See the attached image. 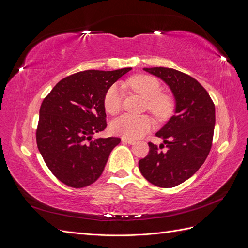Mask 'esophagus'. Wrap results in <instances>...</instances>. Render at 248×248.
Segmentation results:
<instances>
[{
	"mask_svg": "<svg viewBox=\"0 0 248 248\" xmlns=\"http://www.w3.org/2000/svg\"><path fill=\"white\" fill-rule=\"evenodd\" d=\"M122 142H125V144H129V145H133L136 141H134V140H131V139L122 138Z\"/></svg>",
	"mask_w": 248,
	"mask_h": 248,
	"instance_id": "1",
	"label": "esophagus"
}]
</instances>
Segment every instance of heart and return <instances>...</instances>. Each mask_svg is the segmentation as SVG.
<instances>
[{
  "mask_svg": "<svg viewBox=\"0 0 248 248\" xmlns=\"http://www.w3.org/2000/svg\"><path fill=\"white\" fill-rule=\"evenodd\" d=\"M133 91L146 99L145 109L158 119L167 118L171 110V100L166 94L161 93V86L155 78L140 74L127 80ZM103 106L108 112L115 115L122 108V89L119 84L111 85L103 97ZM153 119L147 115L136 117L124 114L112 120L111 132L126 139H138L151 130Z\"/></svg>",
  "mask_w": 248,
  "mask_h": 248,
  "instance_id": "b5f03b06",
  "label": "heart"
}]
</instances>
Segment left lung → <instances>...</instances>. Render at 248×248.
Wrapping results in <instances>:
<instances>
[{
	"label": "left lung",
	"instance_id": "obj_1",
	"mask_svg": "<svg viewBox=\"0 0 248 248\" xmlns=\"http://www.w3.org/2000/svg\"><path fill=\"white\" fill-rule=\"evenodd\" d=\"M144 69L169 85L176 110L156 133L167 151H160L163 144L157 147L149 141V153L139 161V168L150 183L170 188L189 179L205 162L212 147L215 107L205 88L188 74L166 67Z\"/></svg>",
	"mask_w": 248,
	"mask_h": 248
}]
</instances>
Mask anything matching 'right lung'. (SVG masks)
<instances>
[{
  "mask_svg": "<svg viewBox=\"0 0 248 248\" xmlns=\"http://www.w3.org/2000/svg\"><path fill=\"white\" fill-rule=\"evenodd\" d=\"M131 68L86 70L60 80L43 99L36 141L49 170L62 183L82 188L94 183L120 138L92 139L107 128L103 97Z\"/></svg>",
  "mask_w": 248,
  "mask_h": 248,
  "instance_id": "1",
  "label": "right lung"
}]
</instances>
